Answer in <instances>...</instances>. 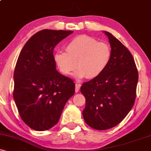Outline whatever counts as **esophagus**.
Returning a JSON list of instances; mask_svg holds the SVG:
<instances>
[{"label":"esophagus","instance_id":"obj_1","mask_svg":"<svg viewBox=\"0 0 151 151\" xmlns=\"http://www.w3.org/2000/svg\"><path fill=\"white\" fill-rule=\"evenodd\" d=\"M81 87V84H79V83H76V85H75V91L76 92H78L80 89Z\"/></svg>","mask_w":151,"mask_h":151}]
</instances>
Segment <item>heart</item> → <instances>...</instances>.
I'll return each instance as SVG.
<instances>
[{
  "label": "heart",
  "mask_w": 151,
  "mask_h": 151,
  "mask_svg": "<svg viewBox=\"0 0 151 151\" xmlns=\"http://www.w3.org/2000/svg\"><path fill=\"white\" fill-rule=\"evenodd\" d=\"M65 52L54 54V62L64 75H71L77 67L78 77L93 79L99 76L110 62L111 50L107 43L88 35H79L66 44Z\"/></svg>",
  "instance_id": "heart-1"
}]
</instances>
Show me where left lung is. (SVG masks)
Listing matches in <instances>:
<instances>
[{
	"label": "left lung",
	"instance_id": "left-lung-1",
	"mask_svg": "<svg viewBox=\"0 0 151 151\" xmlns=\"http://www.w3.org/2000/svg\"><path fill=\"white\" fill-rule=\"evenodd\" d=\"M111 57L105 70L81 86L86 99L83 117L90 127L106 130L124 120L134 104L138 70L131 52L108 32Z\"/></svg>",
	"mask_w": 151,
	"mask_h": 151
}]
</instances>
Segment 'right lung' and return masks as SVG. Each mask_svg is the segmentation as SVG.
Segmentation results:
<instances>
[{
	"mask_svg": "<svg viewBox=\"0 0 151 151\" xmlns=\"http://www.w3.org/2000/svg\"><path fill=\"white\" fill-rule=\"evenodd\" d=\"M72 32L39 31L19 55L14 71L13 98L20 118L32 129L45 131L53 127L74 95V81L59 73L53 58L55 47Z\"/></svg>",
	"mask_w": 151,
	"mask_h": 151,
	"instance_id": "1",
	"label": "right lung"
}]
</instances>
